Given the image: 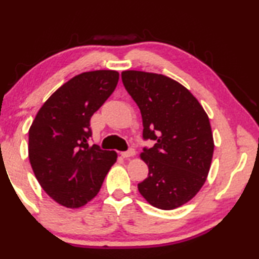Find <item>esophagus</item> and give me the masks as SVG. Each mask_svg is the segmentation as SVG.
<instances>
[{
	"label": "esophagus",
	"instance_id": "34e87169",
	"mask_svg": "<svg viewBox=\"0 0 259 259\" xmlns=\"http://www.w3.org/2000/svg\"><path fill=\"white\" fill-rule=\"evenodd\" d=\"M133 155H136V150H134V148H130L128 151L121 152L122 158H131V157H133Z\"/></svg>",
	"mask_w": 259,
	"mask_h": 259
}]
</instances>
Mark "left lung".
Listing matches in <instances>:
<instances>
[{
    "mask_svg": "<svg viewBox=\"0 0 259 259\" xmlns=\"http://www.w3.org/2000/svg\"><path fill=\"white\" fill-rule=\"evenodd\" d=\"M121 79L140 109L143 138L154 141L140 154L148 177L138 190L154 207L182 206L199 192L211 167L214 144L206 112L171 77L125 70Z\"/></svg>",
    "mask_w": 259,
    "mask_h": 259,
    "instance_id": "1",
    "label": "left lung"
}]
</instances>
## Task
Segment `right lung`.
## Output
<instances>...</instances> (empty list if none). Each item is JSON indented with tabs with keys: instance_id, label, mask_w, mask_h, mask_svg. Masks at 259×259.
I'll use <instances>...</instances> for the list:
<instances>
[{
	"instance_id": "obj_1",
	"label": "right lung",
	"mask_w": 259,
	"mask_h": 259,
	"mask_svg": "<svg viewBox=\"0 0 259 259\" xmlns=\"http://www.w3.org/2000/svg\"><path fill=\"white\" fill-rule=\"evenodd\" d=\"M115 70L74 76L51 95L29 128V161L42 189L62 206H83L99 193L114 151L90 146L91 118L111 97Z\"/></svg>"
}]
</instances>
